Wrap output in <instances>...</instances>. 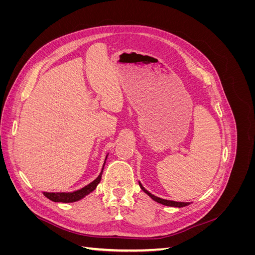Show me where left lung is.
Returning a JSON list of instances; mask_svg holds the SVG:
<instances>
[{"instance_id":"8db88e82","label":"left lung","mask_w":255,"mask_h":255,"mask_svg":"<svg viewBox=\"0 0 255 255\" xmlns=\"http://www.w3.org/2000/svg\"><path fill=\"white\" fill-rule=\"evenodd\" d=\"M139 186L141 187V189L145 192L146 195H148L149 197H151V198L154 200V201H156V202H158V203H160V204H164V205H167V206H174V207H184V206L189 205V202H175V201H170V200L160 199V198H158V197H155L154 195L150 194V192H149L148 190H145L140 183H139Z\"/></svg>"}]
</instances>
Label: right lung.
I'll return each mask as SVG.
<instances>
[{
  "label": "right lung",
  "instance_id": "1",
  "mask_svg": "<svg viewBox=\"0 0 255 255\" xmlns=\"http://www.w3.org/2000/svg\"><path fill=\"white\" fill-rule=\"evenodd\" d=\"M107 158V156H106ZM106 158H105V161H106ZM105 161H104V166H105ZM104 166L102 168V171L101 173H100V175L97 177V179L91 182L90 184H88L87 186H85L84 188L80 189V190H76V191H73V192H68V194H66V192H43V195L47 197L48 199H50L51 201H54V202H64V203H69V202H75L78 201V200L84 198L86 195L90 194L91 191H94L97 187V185L100 183V181H101L102 179V173H103V169H104Z\"/></svg>",
  "mask_w": 255,
  "mask_h": 255
}]
</instances>
